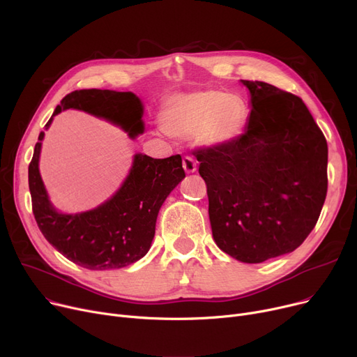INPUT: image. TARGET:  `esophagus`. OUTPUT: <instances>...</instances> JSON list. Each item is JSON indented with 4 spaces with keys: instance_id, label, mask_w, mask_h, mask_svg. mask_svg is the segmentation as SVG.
Wrapping results in <instances>:
<instances>
[{
    "instance_id": "1",
    "label": "esophagus",
    "mask_w": 357,
    "mask_h": 357,
    "mask_svg": "<svg viewBox=\"0 0 357 357\" xmlns=\"http://www.w3.org/2000/svg\"><path fill=\"white\" fill-rule=\"evenodd\" d=\"M182 166H183V171L186 174H194L197 171V163L191 156H185L182 159Z\"/></svg>"
}]
</instances>
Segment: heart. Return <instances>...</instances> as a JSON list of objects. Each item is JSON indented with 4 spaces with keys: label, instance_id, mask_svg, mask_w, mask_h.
Here are the masks:
<instances>
[{
    "label": "heart",
    "instance_id": "b5f03b06",
    "mask_svg": "<svg viewBox=\"0 0 357 357\" xmlns=\"http://www.w3.org/2000/svg\"><path fill=\"white\" fill-rule=\"evenodd\" d=\"M245 101L218 89H199L167 98L160 111V128L167 136H195L202 146H222L236 140L246 124Z\"/></svg>",
    "mask_w": 357,
    "mask_h": 357
}]
</instances>
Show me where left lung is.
<instances>
[{
  "mask_svg": "<svg viewBox=\"0 0 357 357\" xmlns=\"http://www.w3.org/2000/svg\"><path fill=\"white\" fill-rule=\"evenodd\" d=\"M250 93L246 131L197 152L215 245L243 264L294 252L315 227L327 195L328 149L303 100L271 84Z\"/></svg>",
  "mask_w": 357,
  "mask_h": 357,
  "instance_id": "obj_1",
  "label": "left lung"
}]
</instances>
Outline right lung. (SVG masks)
Segmentation results:
<instances>
[{
  "label": "right lung",
  "instance_id": "1",
  "mask_svg": "<svg viewBox=\"0 0 357 357\" xmlns=\"http://www.w3.org/2000/svg\"><path fill=\"white\" fill-rule=\"evenodd\" d=\"M70 108L120 127L130 139L144 131L143 102L130 91H73L56 107L45 128L54 116ZM43 139L42 131L29 165V188L33 214L45 238L73 264L91 271L120 269L140 260L152 246L162 204L185 178L182 158L153 159L136 153L116 194L96 208L66 214L54 207L40 176Z\"/></svg>",
  "mask_w": 357,
  "mask_h": 357
}]
</instances>
